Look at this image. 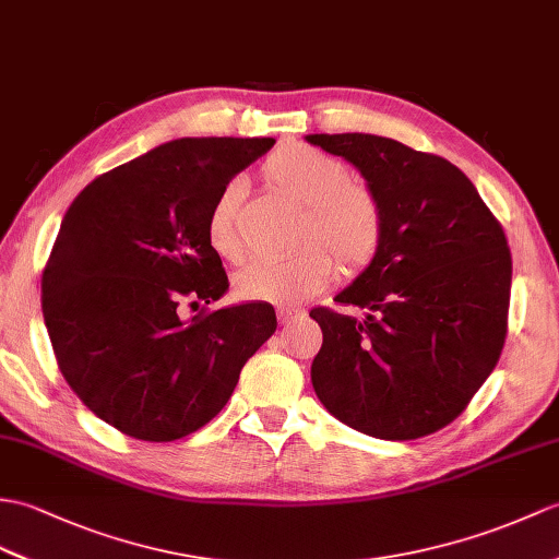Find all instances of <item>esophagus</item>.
Instances as JSON below:
<instances>
[{
    "instance_id": "obj_1",
    "label": "esophagus",
    "mask_w": 559,
    "mask_h": 559,
    "mask_svg": "<svg viewBox=\"0 0 559 559\" xmlns=\"http://www.w3.org/2000/svg\"><path fill=\"white\" fill-rule=\"evenodd\" d=\"M302 314H305V311H302V309H295V307H281V309L276 311L278 323H290V321H297V319H302Z\"/></svg>"
}]
</instances>
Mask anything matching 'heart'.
I'll return each mask as SVG.
<instances>
[{
  "label": "heart",
  "instance_id": "1",
  "mask_svg": "<svg viewBox=\"0 0 559 559\" xmlns=\"http://www.w3.org/2000/svg\"><path fill=\"white\" fill-rule=\"evenodd\" d=\"M262 176L305 214L297 228L300 250L285 259H254L240 269L233 288L242 300L300 305L329 285L335 262L347 274L367 269L383 240V210L376 194L353 183L349 168L314 147L288 145L271 154ZM242 188L230 180L212 202L206 242L224 259L242 254Z\"/></svg>",
  "mask_w": 559,
  "mask_h": 559
}]
</instances>
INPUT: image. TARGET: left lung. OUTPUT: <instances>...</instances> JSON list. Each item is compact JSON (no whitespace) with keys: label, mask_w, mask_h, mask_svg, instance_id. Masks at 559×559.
Segmentation results:
<instances>
[{"label":"left lung","mask_w":559,"mask_h":559,"mask_svg":"<svg viewBox=\"0 0 559 559\" xmlns=\"http://www.w3.org/2000/svg\"><path fill=\"white\" fill-rule=\"evenodd\" d=\"M307 142L353 164L383 210L379 254L335 295L367 317L309 311L323 333L311 385L355 431L433 433L460 417L500 359L512 285L504 230L443 157L369 133Z\"/></svg>","instance_id":"left-lung-1"}]
</instances>
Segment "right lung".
Returning <instances> with one entry per match:
<instances>
[{
  "label": "right lung",
  "mask_w": 559,
  "mask_h": 559,
  "mask_svg": "<svg viewBox=\"0 0 559 559\" xmlns=\"http://www.w3.org/2000/svg\"><path fill=\"white\" fill-rule=\"evenodd\" d=\"M274 138H180L85 186L43 274V314L71 391L121 433L168 443L224 409L240 371L276 331L245 302L183 319L180 302L228 290L206 242L218 190Z\"/></svg>",
  "instance_id": "right-lung-1"
}]
</instances>
